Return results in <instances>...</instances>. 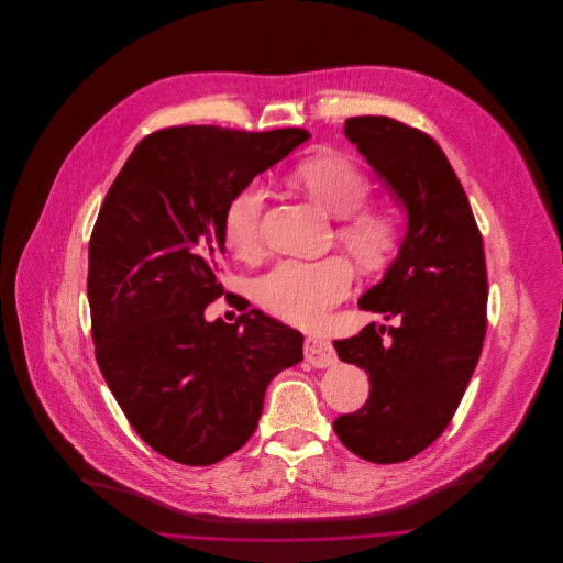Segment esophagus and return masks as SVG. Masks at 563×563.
Wrapping results in <instances>:
<instances>
[{"label": "esophagus", "mask_w": 563, "mask_h": 563, "mask_svg": "<svg viewBox=\"0 0 563 563\" xmlns=\"http://www.w3.org/2000/svg\"><path fill=\"white\" fill-rule=\"evenodd\" d=\"M303 357L314 368H325V366H332L336 362L332 344L328 340H323V336H317V334H312L306 340Z\"/></svg>", "instance_id": "34e87169"}]
</instances>
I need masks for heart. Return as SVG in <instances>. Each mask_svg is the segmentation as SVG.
<instances>
[{
  "label": "heart",
  "instance_id": "obj_1",
  "mask_svg": "<svg viewBox=\"0 0 563 563\" xmlns=\"http://www.w3.org/2000/svg\"><path fill=\"white\" fill-rule=\"evenodd\" d=\"M297 179L321 208L342 217L336 238L362 268H379L393 257L399 246V221L386 210L362 208L371 181L353 159L334 153L312 157L297 168ZM266 197L262 181H249L223 210V240L242 260H253L262 251ZM351 286L353 273L342 257L282 260L257 279L255 299L271 314L312 328L351 292Z\"/></svg>",
  "mask_w": 563,
  "mask_h": 563
}]
</instances>
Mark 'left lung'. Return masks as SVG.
Returning a JSON list of instances; mask_svg holds the SVG:
<instances>
[{
	"label": "left lung",
	"mask_w": 563,
	"mask_h": 563,
	"mask_svg": "<svg viewBox=\"0 0 563 563\" xmlns=\"http://www.w3.org/2000/svg\"><path fill=\"white\" fill-rule=\"evenodd\" d=\"M346 137L404 206L408 227L397 257L362 310L399 319L368 323L332 342L342 362L368 373V401L334 419V432L362 460L397 464L419 455L451 423L486 336L484 242L468 197L443 151L390 118H351Z\"/></svg>",
	"instance_id": "1"
}]
</instances>
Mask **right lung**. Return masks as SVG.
I'll use <instances>...</instances> for the list:
<instances>
[{"label":"right lung","mask_w":563,"mask_h":563,"mask_svg":"<svg viewBox=\"0 0 563 563\" xmlns=\"http://www.w3.org/2000/svg\"><path fill=\"white\" fill-rule=\"evenodd\" d=\"M175 126L144 137L112 181L88 246L99 371L159 455L210 466L251 439L277 373L303 360L301 332L262 310L206 321L231 197L308 140ZM240 310H246L242 306Z\"/></svg>","instance_id":"right-lung-1"}]
</instances>
